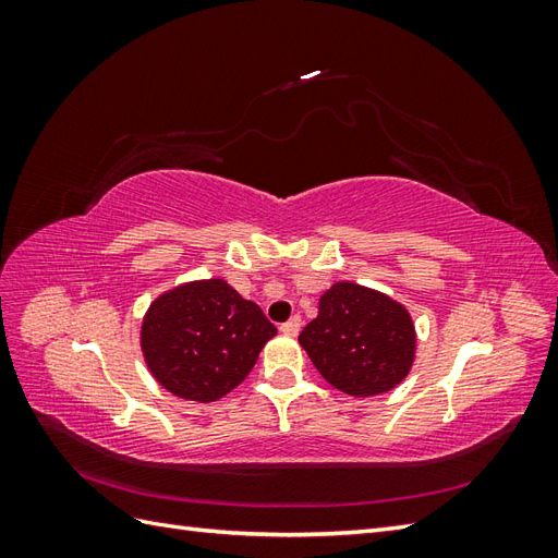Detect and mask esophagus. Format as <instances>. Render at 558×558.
<instances>
[{
    "mask_svg": "<svg viewBox=\"0 0 558 558\" xmlns=\"http://www.w3.org/2000/svg\"><path fill=\"white\" fill-rule=\"evenodd\" d=\"M300 328H302V318L298 314L286 320V324H281V332L283 335H298Z\"/></svg>",
    "mask_w": 558,
    "mask_h": 558,
    "instance_id": "1",
    "label": "esophagus"
}]
</instances>
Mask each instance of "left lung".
I'll return each mask as SVG.
<instances>
[{
  "label": "left lung",
  "mask_w": 558,
  "mask_h": 558,
  "mask_svg": "<svg viewBox=\"0 0 558 558\" xmlns=\"http://www.w3.org/2000/svg\"><path fill=\"white\" fill-rule=\"evenodd\" d=\"M298 340L320 377L349 396L367 398L408 377L416 335L396 300L359 283H335Z\"/></svg>",
  "instance_id": "1"
}]
</instances>
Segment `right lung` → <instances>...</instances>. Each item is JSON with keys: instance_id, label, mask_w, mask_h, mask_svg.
<instances>
[{"instance_id": "right-lung-1", "label": "right lung", "mask_w": 558, "mask_h": 558, "mask_svg": "<svg viewBox=\"0 0 558 558\" xmlns=\"http://www.w3.org/2000/svg\"><path fill=\"white\" fill-rule=\"evenodd\" d=\"M275 335V324L256 302L221 279H209L179 286L150 305L142 349L167 391L211 402L244 381Z\"/></svg>"}]
</instances>
